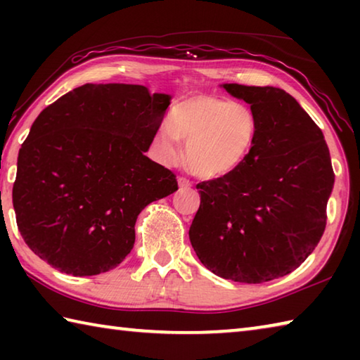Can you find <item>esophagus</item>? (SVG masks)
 <instances>
[{"mask_svg":"<svg viewBox=\"0 0 360 360\" xmlns=\"http://www.w3.org/2000/svg\"><path fill=\"white\" fill-rule=\"evenodd\" d=\"M178 184H179V187H182V188H188V187H192V181H188L187 178H184V176H179V178H178Z\"/></svg>","mask_w":360,"mask_h":360,"instance_id":"34e87169","label":"esophagus"}]
</instances>
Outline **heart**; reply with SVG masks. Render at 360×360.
<instances>
[{"instance_id":"obj_1","label":"heart","mask_w":360,"mask_h":360,"mask_svg":"<svg viewBox=\"0 0 360 360\" xmlns=\"http://www.w3.org/2000/svg\"><path fill=\"white\" fill-rule=\"evenodd\" d=\"M257 114L245 101L195 95L169 111V125L158 127L152 149L165 165H176L186 141V165L200 178H222L248 160L257 141Z\"/></svg>"}]
</instances>
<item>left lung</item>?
<instances>
[{"label": "left lung", "instance_id": "8db88e82", "mask_svg": "<svg viewBox=\"0 0 360 360\" xmlns=\"http://www.w3.org/2000/svg\"><path fill=\"white\" fill-rule=\"evenodd\" d=\"M224 89L252 106L257 141L233 173L197 184L188 238L214 275L259 284L289 275L318 246L335 174L324 135L294 96L276 87Z\"/></svg>", "mask_w": 360, "mask_h": 360}]
</instances>
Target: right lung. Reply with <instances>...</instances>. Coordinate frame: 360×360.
Wrapping results in <instances>:
<instances>
[{
	"label": "right lung",
	"mask_w": 360,
	"mask_h": 360,
	"mask_svg": "<svg viewBox=\"0 0 360 360\" xmlns=\"http://www.w3.org/2000/svg\"><path fill=\"white\" fill-rule=\"evenodd\" d=\"M169 96L143 85L85 84L33 122L12 187L28 248L72 276L119 266L135 245L138 214L178 191L176 174L144 152Z\"/></svg>",
	"instance_id": "obj_1"
}]
</instances>
